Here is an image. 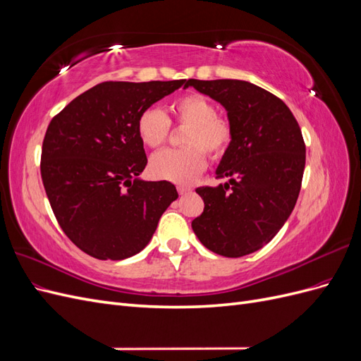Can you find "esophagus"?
Segmentation results:
<instances>
[{
  "label": "esophagus",
  "instance_id": "obj_1",
  "mask_svg": "<svg viewBox=\"0 0 361 361\" xmlns=\"http://www.w3.org/2000/svg\"><path fill=\"white\" fill-rule=\"evenodd\" d=\"M190 191H191V190L187 188V187H178V192H179L180 195H187Z\"/></svg>",
  "mask_w": 361,
  "mask_h": 361
}]
</instances>
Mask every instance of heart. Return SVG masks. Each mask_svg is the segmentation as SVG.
I'll return each mask as SVG.
<instances>
[{
    "label": "heart",
    "mask_w": 361,
    "mask_h": 361,
    "mask_svg": "<svg viewBox=\"0 0 361 361\" xmlns=\"http://www.w3.org/2000/svg\"><path fill=\"white\" fill-rule=\"evenodd\" d=\"M170 111L179 126L187 128L179 150H161L150 158L152 176L176 183H188L204 169L206 154L221 158L233 140V128L227 118L216 116V106L207 97L191 93L180 96L170 105ZM137 133L143 145L157 149L166 143L170 120L159 108L149 106L140 114Z\"/></svg>",
    "instance_id": "b5f03b06"
}]
</instances>
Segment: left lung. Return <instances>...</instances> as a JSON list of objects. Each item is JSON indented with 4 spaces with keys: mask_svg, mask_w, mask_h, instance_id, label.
<instances>
[{
    "mask_svg": "<svg viewBox=\"0 0 361 361\" xmlns=\"http://www.w3.org/2000/svg\"><path fill=\"white\" fill-rule=\"evenodd\" d=\"M190 85L220 102L233 128L215 171L228 182L195 190L204 209L192 231L214 253L241 257L268 244L293 211L305 166L301 129L285 102L248 81L188 80Z\"/></svg>",
    "mask_w": 361,
    "mask_h": 361,
    "instance_id": "1",
    "label": "left lung"
}]
</instances>
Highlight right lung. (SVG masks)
Segmentation results:
<instances>
[{"label":"right lung","instance_id":"right-lung-1","mask_svg":"<svg viewBox=\"0 0 361 361\" xmlns=\"http://www.w3.org/2000/svg\"><path fill=\"white\" fill-rule=\"evenodd\" d=\"M185 82H101L51 120L42 146L43 187L63 232L84 253L101 260L140 253L178 199L173 183L138 178L147 158L137 122Z\"/></svg>","mask_w":361,"mask_h":361}]
</instances>
